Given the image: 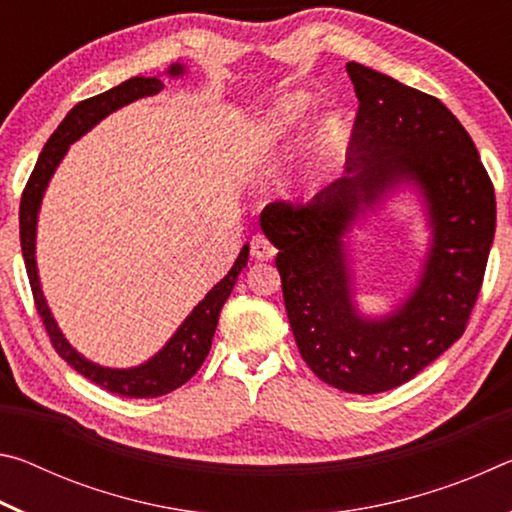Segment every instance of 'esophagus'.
<instances>
[{"instance_id":"obj_1","label":"esophagus","mask_w":512,"mask_h":512,"mask_svg":"<svg viewBox=\"0 0 512 512\" xmlns=\"http://www.w3.org/2000/svg\"><path fill=\"white\" fill-rule=\"evenodd\" d=\"M250 253H253V257H257V259H271L277 250L271 244V239L264 235H255L253 241H250Z\"/></svg>"}]
</instances>
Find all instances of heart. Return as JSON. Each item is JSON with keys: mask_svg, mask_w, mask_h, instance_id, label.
<instances>
[{"mask_svg": "<svg viewBox=\"0 0 512 512\" xmlns=\"http://www.w3.org/2000/svg\"><path fill=\"white\" fill-rule=\"evenodd\" d=\"M302 117H305V103L302 101H287L273 108L268 115L259 121L255 133L241 155V162L246 169H271L273 164L289 151V144L293 135L300 131ZM339 137L341 131L336 128L334 121H329L323 131V146H320V155L325 162H332L339 155Z\"/></svg>", "mask_w": 512, "mask_h": 512, "instance_id": "heart-1", "label": "heart"}]
</instances>
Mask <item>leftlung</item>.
<instances>
[{"label": "left lung", "instance_id": "8db88e82", "mask_svg": "<svg viewBox=\"0 0 512 512\" xmlns=\"http://www.w3.org/2000/svg\"><path fill=\"white\" fill-rule=\"evenodd\" d=\"M359 99L348 178L309 203L275 201L262 228L298 350L318 379L372 395L413 379L461 339L479 298L492 237L495 187L461 121L431 94L348 63ZM415 182L430 207L434 244L419 289L391 317L363 321L351 305L342 235L361 204Z\"/></svg>", "mask_w": 512, "mask_h": 512}]
</instances>
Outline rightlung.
I'll use <instances>...</instances> for the list:
<instances>
[{
	"mask_svg": "<svg viewBox=\"0 0 512 512\" xmlns=\"http://www.w3.org/2000/svg\"><path fill=\"white\" fill-rule=\"evenodd\" d=\"M169 74L178 76L183 74V65H171ZM164 88L160 79H144V76H135V79H128L117 88H112L97 97H90L67 112V117L60 121V126L49 137L45 149H42L40 158L33 167L31 176L27 180V187L22 192L20 201V244H22V255L24 264H27V275L33 293V302H36V309L42 318V325H45L49 341L54 345V350L63 357L69 366L76 372H81L83 377H88L94 384L106 388L110 393L124 395V397H160L171 391H176L185 384V381L192 379L198 368L203 366L207 352L212 348V339L216 332V323H219V314L225 305V300L232 293V287L237 284L239 273L246 268L248 262V246L241 248L235 266L230 268V273L223 277V280L216 284V287L207 293V296L198 302V307L187 316V320L173 339L164 345V348L155 354L151 361H146L144 366L128 368V370H112V368H101L97 363L88 361L81 357L72 345L65 341V336L60 334L56 320L51 318V311L45 302V296L40 291V280H38V266H36V223H38V210L42 194H45L47 183L51 173L56 171L58 162L63 160L67 153V146L79 140L81 135L90 131L94 124L110 115L112 110H117L126 103L135 99L151 97V94L160 92Z\"/></svg>",
	"mask_w": 512,
	"mask_h": 512,
	"instance_id": "1",
	"label": "right lung"
}]
</instances>
